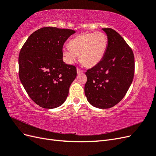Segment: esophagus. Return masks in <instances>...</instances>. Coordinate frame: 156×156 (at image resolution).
Masks as SVG:
<instances>
[{
    "mask_svg": "<svg viewBox=\"0 0 156 156\" xmlns=\"http://www.w3.org/2000/svg\"><path fill=\"white\" fill-rule=\"evenodd\" d=\"M77 73L79 74V73H83V72H84V71H83V69H79V68H77Z\"/></svg>",
    "mask_w": 156,
    "mask_h": 156,
    "instance_id": "34e87169",
    "label": "esophagus"
}]
</instances>
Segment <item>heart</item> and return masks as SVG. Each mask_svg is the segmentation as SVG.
Here are the masks:
<instances>
[{
  "label": "heart",
  "instance_id": "obj_1",
  "mask_svg": "<svg viewBox=\"0 0 156 156\" xmlns=\"http://www.w3.org/2000/svg\"><path fill=\"white\" fill-rule=\"evenodd\" d=\"M108 39L102 32L83 33L69 42V47L63 49V55L68 63L72 64L79 55L81 62L91 68L100 63L107 49Z\"/></svg>",
  "mask_w": 156,
  "mask_h": 156
}]
</instances>
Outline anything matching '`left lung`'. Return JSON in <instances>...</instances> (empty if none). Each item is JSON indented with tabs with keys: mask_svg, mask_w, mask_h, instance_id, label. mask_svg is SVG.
I'll use <instances>...</instances> for the list:
<instances>
[{
	"mask_svg": "<svg viewBox=\"0 0 156 156\" xmlns=\"http://www.w3.org/2000/svg\"><path fill=\"white\" fill-rule=\"evenodd\" d=\"M103 30L107 35V49L101 62L85 73L84 94L92 105L103 109L115 106L125 96L133 79L135 58L119 33L110 28Z\"/></svg>",
	"mask_w": 156,
	"mask_h": 156,
	"instance_id": "1",
	"label": "left lung"
}]
</instances>
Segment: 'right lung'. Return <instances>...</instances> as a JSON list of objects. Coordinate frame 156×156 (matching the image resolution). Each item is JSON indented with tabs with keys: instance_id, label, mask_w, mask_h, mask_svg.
<instances>
[{
	"instance_id": "obj_1",
	"label": "right lung",
	"mask_w": 156,
	"mask_h": 156,
	"mask_svg": "<svg viewBox=\"0 0 156 156\" xmlns=\"http://www.w3.org/2000/svg\"><path fill=\"white\" fill-rule=\"evenodd\" d=\"M75 30L43 27L28 37L19 55V77L28 95L40 107L54 108L66 101L77 76L63 62L64 42Z\"/></svg>"
}]
</instances>
